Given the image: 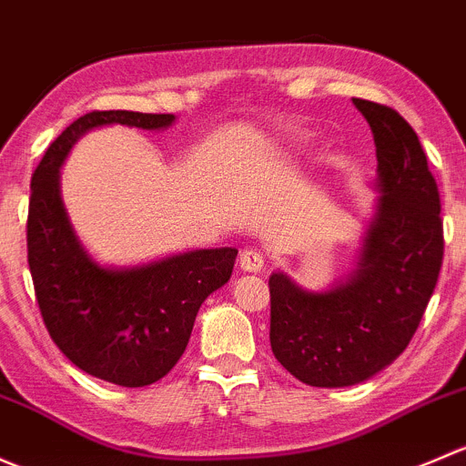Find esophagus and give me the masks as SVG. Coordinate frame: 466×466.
<instances>
[{"mask_svg":"<svg viewBox=\"0 0 466 466\" xmlns=\"http://www.w3.org/2000/svg\"><path fill=\"white\" fill-rule=\"evenodd\" d=\"M262 267H265V256H262L260 251H256V248L242 251V256H239V268H242V271L258 273L262 271Z\"/></svg>","mask_w":466,"mask_h":466,"instance_id":"esophagus-1","label":"esophagus"}]
</instances>
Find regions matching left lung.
<instances>
[{
    "mask_svg": "<svg viewBox=\"0 0 466 466\" xmlns=\"http://www.w3.org/2000/svg\"><path fill=\"white\" fill-rule=\"evenodd\" d=\"M352 103L375 137L381 195L357 268L328 291H307L282 271L268 278L273 354L316 388L366 381L404 352L444 256L438 184L415 129L386 105Z\"/></svg>",
    "mask_w": 466,
    "mask_h": 466,
    "instance_id": "8db88e82",
    "label": "left lung"
}]
</instances>
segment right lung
<instances>
[{
    "label": "right lung",
    "mask_w": 466,
    "mask_h": 466,
    "mask_svg": "<svg viewBox=\"0 0 466 466\" xmlns=\"http://www.w3.org/2000/svg\"><path fill=\"white\" fill-rule=\"evenodd\" d=\"M172 123V114L89 112L51 143L31 179L28 268L46 329L74 366L126 388L150 386L175 368L201 303L231 278L238 248H198L137 267L98 265L62 204L60 166L89 129Z\"/></svg>",
    "instance_id": "1"
}]
</instances>
